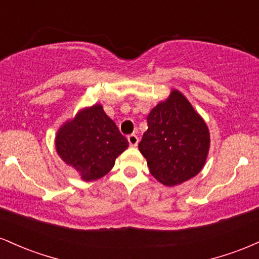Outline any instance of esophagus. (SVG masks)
I'll return each mask as SVG.
<instances>
[{
	"instance_id": "1",
	"label": "esophagus",
	"mask_w": 259,
	"mask_h": 259,
	"mask_svg": "<svg viewBox=\"0 0 259 259\" xmlns=\"http://www.w3.org/2000/svg\"><path fill=\"white\" fill-rule=\"evenodd\" d=\"M127 141H129V145H130V146L135 147L136 145H138V142H139V138H138V135H135V134H130V135L127 136Z\"/></svg>"
}]
</instances>
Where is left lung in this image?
Instances as JSON below:
<instances>
[{
	"label": "left lung",
	"mask_w": 259,
	"mask_h": 259,
	"mask_svg": "<svg viewBox=\"0 0 259 259\" xmlns=\"http://www.w3.org/2000/svg\"><path fill=\"white\" fill-rule=\"evenodd\" d=\"M147 126L139 150L159 183L175 186L200 173L209 150V132L183 94L173 90L154 107Z\"/></svg>",
	"instance_id": "1"
}]
</instances>
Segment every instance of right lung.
Returning <instances> with one entry per match:
<instances>
[{"mask_svg": "<svg viewBox=\"0 0 259 259\" xmlns=\"http://www.w3.org/2000/svg\"><path fill=\"white\" fill-rule=\"evenodd\" d=\"M127 146L126 138L101 105L80 112L56 136V150L61 158L75 168L85 181L105 177Z\"/></svg>", "mask_w": 259, "mask_h": 259, "instance_id": "obj_1", "label": "right lung"}]
</instances>
